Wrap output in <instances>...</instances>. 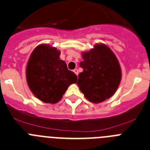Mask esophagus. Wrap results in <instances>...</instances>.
Wrapping results in <instances>:
<instances>
[{
    "mask_svg": "<svg viewBox=\"0 0 150 150\" xmlns=\"http://www.w3.org/2000/svg\"><path fill=\"white\" fill-rule=\"evenodd\" d=\"M74 74H76V75H78V74H79V71H78V69H76V68H75L74 70Z\"/></svg>",
    "mask_w": 150,
    "mask_h": 150,
    "instance_id": "esophagus-1",
    "label": "esophagus"
}]
</instances>
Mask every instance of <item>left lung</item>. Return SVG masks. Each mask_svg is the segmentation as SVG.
Wrapping results in <instances>:
<instances>
[{"label":"left lung","mask_w":150,"mask_h":150,"mask_svg":"<svg viewBox=\"0 0 150 150\" xmlns=\"http://www.w3.org/2000/svg\"><path fill=\"white\" fill-rule=\"evenodd\" d=\"M77 85L88 100L99 103L112 97L121 79L117 57L108 46L97 44L89 52H83Z\"/></svg>","instance_id":"left-lung-1"}]
</instances>
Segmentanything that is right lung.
<instances>
[{
	"mask_svg": "<svg viewBox=\"0 0 150 150\" xmlns=\"http://www.w3.org/2000/svg\"><path fill=\"white\" fill-rule=\"evenodd\" d=\"M60 51L49 45H40L32 52L25 75L29 89L35 97L45 102H59L69 86L77 76L60 59Z\"/></svg>",
	"mask_w": 150,
	"mask_h": 150,
	"instance_id": "add662e5",
	"label": "right lung"
}]
</instances>
